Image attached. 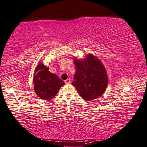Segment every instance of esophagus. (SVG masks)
Wrapping results in <instances>:
<instances>
[{"instance_id":"esophagus-1","label":"esophagus","mask_w":147,"mask_h":147,"mask_svg":"<svg viewBox=\"0 0 147 147\" xmlns=\"http://www.w3.org/2000/svg\"><path fill=\"white\" fill-rule=\"evenodd\" d=\"M64 82H65V84H69V83H70V82H71V80H70V78H67V80H65Z\"/></svg>"}]
</instances>
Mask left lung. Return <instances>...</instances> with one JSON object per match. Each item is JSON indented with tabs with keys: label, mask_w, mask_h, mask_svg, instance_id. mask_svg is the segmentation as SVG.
<instances>
[{
	"label": "left lung",
	"mask_w": 147,
	"mask_h": 147,
	"mask_svg": "<svg viewBox=\"0 0 147 147\" xmlns=\"http://www.w3.org/2000/svg\"><path fill=\"white\" fill-rule=\"evenodd\" d=\"M76 73L72 82L80 96L87 101L103 94L107 87L108 76L104 65L93 55L83 60H74Z\"/></svg>",
	"instance_id": "left-lung-1"
}]
</instances>
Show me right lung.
<instances>
[{"label": "right lung", "mask_w": 147, "mask_h": 147, "mask_svg": "<svg viewBox=\"0 0 147 147\" xmlns=\"http://www.w3.org/2000/svg\"><path fill=\"white\" fill-rule=\"evenodd\" d=\"M34 90L40 98L48 100L56 96L65 83L56 74L50 73L48 67L39 63L36 68L34 77Z\"/></svg>", "instance_id": "1"}]
</instances>
